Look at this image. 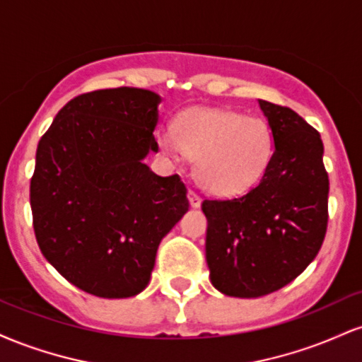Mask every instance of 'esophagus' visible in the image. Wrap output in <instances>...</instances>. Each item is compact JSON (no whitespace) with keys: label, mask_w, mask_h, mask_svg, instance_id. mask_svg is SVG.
Wrapping results in <instances>:
<instances>
[{"label":"esophagus","mask_w":362,"mask_h":362,"mask_svg":"<svg viewBox=\"0 0 362 362\" xmlns=\"http://www.w3.org/2000/svg\"><path fill=\"white\" fill-rule=\"evenodd\" d=\"M201 195H199L197 192H195V190H190L189 192V202H190V206L192 207H199L201 206Z\"/></svg>","instance_id":"34e87169"}]
</instances>
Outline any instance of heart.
<instances>
[{
  "mask_svg": "<svg viewBox=\"0 0 362 362\" xmlns=\"http://www.w3.org/2000/svg\"><path fill=\"white\" fill-rule=\"evenodd\" d=\"M160 146L195 158L199 184L218 195L248 192L265 175L276 151L272 127L260 117L221 109H190L177 119Z\"/></svg>",
  "mask_w": 362,
  "mask_h": 362,
  "instance_id": "obj_1",
  "label": "heart"
}]
</instances>
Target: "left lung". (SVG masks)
<instances>
[{"mask_svg":"<svg viewBox=\"0 0 362 362\" xmlns=\"http://www.w3.org/2000/svg\"><path fill=\"white\" fill-rule=\"evenodd\" d=\"M259 103L276 139L271 167L247 194L202 202L211 282L235 298L265 296L296 279L317 257L328 223L320 132L289 107Z\"/></svg>","mask_w":362,"mask_h":362,"instance_id":"obj_1","label":"left lung"}]
</instances>
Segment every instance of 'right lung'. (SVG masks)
Wrapping results in <instances>:
<instances>
[{"label": "right lung", "mask_w": 362, "mask_h": 362, "mask_svg": "<svg viewBox=\"0 0 362 362\" xmlns=\"http://www.w3.org/2000/svg\"><path fill=\"white\" fill-rule=\"evenodd\" d=\"M160 97L120 88L81 93L37 146L30 207L40 252L64 279L98 298L148 286L161 238L189 211L178 175L143 163L158 151Z\"/></svg>", "instance_id": "obj_1"}]
</instances>
